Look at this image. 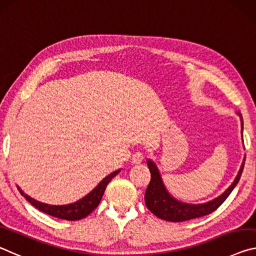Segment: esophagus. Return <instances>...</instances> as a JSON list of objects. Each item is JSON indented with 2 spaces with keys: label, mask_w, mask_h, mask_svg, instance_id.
<instances>
[{
  "label": "esophagus",
  "mask_w": 256,
  "mask_h": 256,
  "mask_svg": "<svg viewBox=\"0 0 256 256\" xmlns=\"http://www.w3.org/2000/svg\"><path fill=\"white\" fill-rule=\"evenodd\" d=\"M144 160V153L142 150H137L132 154V162L134 164H140V163Z\"/></svg>",
  "instance_id": "34e87169"
}]
</instances>
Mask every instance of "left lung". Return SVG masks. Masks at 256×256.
<instances>
[{
	"mask_svg": "<svg viewBox=\"0 0 256 256\" xmlns=\"http://www.w3.org/2000/svg\"><path fill=\"white\" fill-rule=\"evenodd\" d=\"M244 163L245 161L242 162L240 172H238L236 179L234 180L232 186H230L222 195L205 204L190 205L178 202L177 200L171 198L169 192H166L164 185H163L158 168L152 161L148 160V166L150 172V182L148 186V190L145 192L146 206H148V210L152 212L153 214H156L158 218H160V219H163L166 221H171V222H182V221L196 219V218L210 214V213L214 212L216 208L224 202L226 198L230 195V192H232L234 188L236 187L240 179L242 169H244Z\"/></svg>",
	"mask_w": 256,
	"mask_h": 256,
	"instance_id": "left-lung-1",
	"label": "left lung"
}]
</instances>
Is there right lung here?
I'll use <instances>...</instances> for the list:
<instances>
[{
	"label": "right lung",
	"instance_id": "obj_1",
	"mask_svg": "<svg viewBox=\"0 0 256 256\" xmlns=\"http://www.w3.org/2000/svg\"><path fill=\"white\" fill-rule=\"evenodd\" d=\"M119 172V170L114 171V172L108 174V177L104 178L98 186H96L93 190H92L88 195H86L85 198L78 200L76 203L68 204V205H48L40 203L38 200H35L32 198H29L28 195L24 194V192L18 187L19 192L24 195V198H26L29 203L34 205L36 208H38L40 211L46 213V214L58 218V219H64L69 221L74 220H80L82 218H86L88 214H90L100 202V198L104 194V190L108 186V184L111 182L112 178H114L116 174Z\"/></svg>",
	"mask_w": 256,
	"mask_h": 256
}]
</instances>
